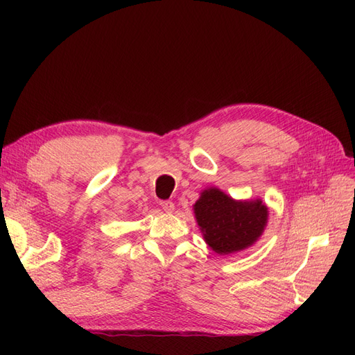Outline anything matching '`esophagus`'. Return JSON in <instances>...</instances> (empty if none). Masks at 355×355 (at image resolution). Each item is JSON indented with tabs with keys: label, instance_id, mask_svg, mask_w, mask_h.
Returning <instances> with one entry per match:
<instances>
[{
	"label": "esophagus",
	"instance_id": "esophagus-1",
	"mask_svg": "<svg viewBox=\"0 0 355 355\" xmlns=\"http://www.w3.org/2000/svg\"><path fill=\"white\" fill-rule=\"evenodd\" d=\"M159 206L166 213H173L175 211V204L171 201H161Z\"/></svg>",
	"mask_w": 355,
	"mask_h": 355
}]
</instances>
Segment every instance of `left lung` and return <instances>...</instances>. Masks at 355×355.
Masks as SVG:
<instances>
[{"instance_id": "left-lung-1", "label": "left lung", "mask_w": 355, "mask_h": 355, "mask_svg": "<svg viewBox=\"0 0 355 355\" xmlns=\"http://www.w3.org/2000/svg\"><path fill=\"white\" fill-rule=\"evenodd\" d=\"M192 207L204 241L220 256L252 247L262 237L270 216L261 198L235 200L216 187L204 189Z\"/></svg>"}]
</instances>
